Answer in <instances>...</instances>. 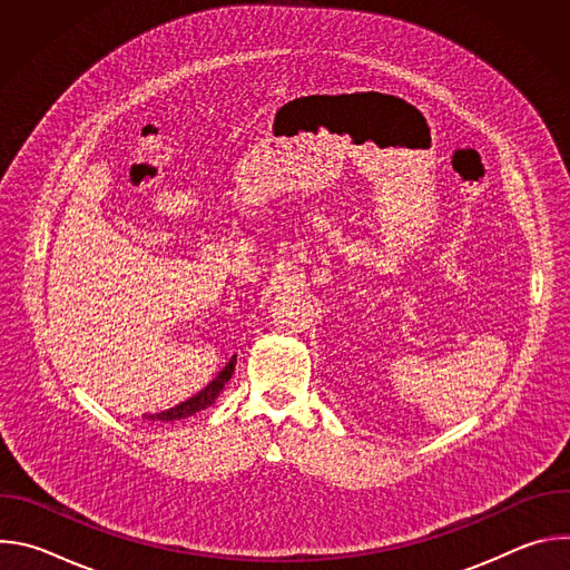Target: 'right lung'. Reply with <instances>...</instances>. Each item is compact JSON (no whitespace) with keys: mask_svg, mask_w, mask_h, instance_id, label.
Wrapping results in <instances>:
<instances>
[{"mask_svg":"<svg viewBox=\"0 0 570 570\" xmlns=\"http://www.w3.org/2000/svg\"><path fill=\"white\" fill-rule=\"evenodd\" d=\"M234 365H236V356H232L229 363L218 372V376L207 387H203L198 394H194L191 399L174 405V409H169V411H161L157 415H148L146 420H150V422H155V420H159V422H174V420H185V417H191V415L209 409V405L216 401V396L223 392L225 383L232 379Z\"/></svg>","mask_w":570,"mask_h":570,"instance_id":"add662e5","label":"right lung"}]
</instances>
